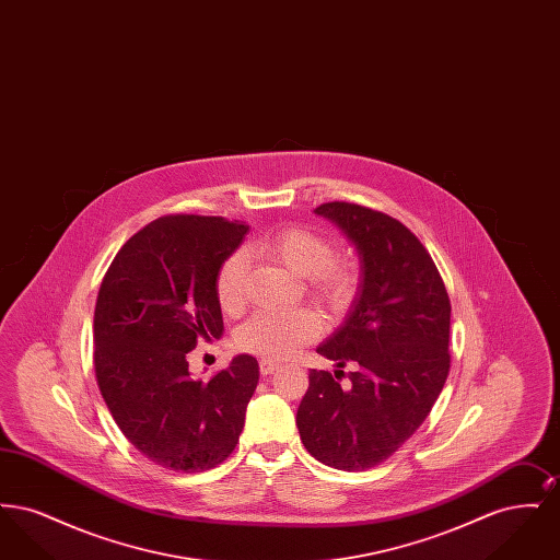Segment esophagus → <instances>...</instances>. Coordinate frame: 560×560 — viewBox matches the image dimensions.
<instances>
[{
	"label": "esophagus",
	"mask_w": 560,
	"mask_h": 560,
	"mask_svg": "<svg viewBox=\"0 0 560 560\" xmlns=\"http://www.w3.org/2000/svg\"><path fill=\"white\" fill-rule=\"evenodd\" d=\"M277 370H279V365H277V363L267 361V359H262V361H260V373H262V375H270V373H275Z\"/></svg>",
	"instance_id": "1"
}]
</instances>
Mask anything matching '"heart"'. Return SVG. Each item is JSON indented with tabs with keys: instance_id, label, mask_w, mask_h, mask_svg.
I'll return each instance as SVG.
<instances>
[{
	"instance_id": "1",
	"label": "heart",
	"mask_w": 560,
	"mask_h": 560,
	"mask_svg": "<svg viewBox=\"0 0 560 560\" xmlns=\"http://www.w3.org/2000/svg\"><path fill=\"white\" fill-rule=\"evenodd\" d=\"M249 252L306 277V290L334 313H345L352 304L359 272L357 267L336 256V241L308 226L290 224L262 240L254 241ZM247 254L233 252L215 275V298L224 313L235 315L245 306ZM323 331V319L311 308L262 311L245 320L235 334L241 350L267 361H283Z\"/></svg>"
}]
</instances>
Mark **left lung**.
I'll return each mask as SVG.
<instances>
[{"label":"left lung","mask_w":560,"mask_h":560,"mask_svg":"<svg viewBox=\"0 0 560 560\" xmlns=\"http://www.w3.org/2000/svg\"><path fill=\"white\" fill-rule=\"evenodd\" d=\"M315 212L357 247L361 283L342 327L317 348L338 370H311L295 424L320 464L361 472L397 452L439 399L452 304L427 247L397 218L347 201Z\"/></svg>","instance_id":"left-lung-1"}]
</instances>
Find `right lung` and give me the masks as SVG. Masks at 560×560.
<instances>
[{"label":"right lung","instance_id":"1","mask_svg":"<svg viewBox=\"0 0 560 560\" xmlns=\"http://www.w3.org/2000/svg\"><path fill=\"white\" fill-rule=\"evenodd\" d=\"M247 229L220 215H161L121 245L98 290L101 395L133 447L167 470H210L240 443L258 361L240 354L195 380L187 354L224 331L215 275Z\"/></svg>","mask_w":560,"mask_h":560}]
</instances>
